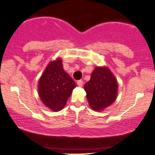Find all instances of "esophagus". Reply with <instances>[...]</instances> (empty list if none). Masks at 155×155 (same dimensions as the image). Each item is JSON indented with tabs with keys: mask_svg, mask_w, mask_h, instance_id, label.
Listing matches in <instances>:
<instances>
[{
	"mask_svg": "<svg viewBox=\"0 0 155 155\" xmlns=\"http://www.w3.org/2000/svg\"><path fill=\"white\" fill-rule=\"evenodd\" d=\"M77 85L79 87H82V85H83V81L82 80H79L77 82Z\"/></svg>",
	"mask_w": 155,
	"mask_h": 155,
	"instance_id": "34e87169",
	"label": "esophagus"
}]
</instances>
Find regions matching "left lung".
Wrapping results in <instances>:
<instances>
[{"mask_svg":"<svg viewBox=\"0 0 155 155\" xmlns=\"http://www.w3.org/2000/svg\"><path fill=\"white\" fill-rule=\"evenodd\" d=\"M84 88L91 108L101 112L116 100L118 82L107 67H97Z\"/></svg>","mask_w":155,"mask_h":155,"instance_id":"8db88e82","label":"left lung"}]
</instances>
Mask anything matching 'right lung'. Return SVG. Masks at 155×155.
Returning <instances> with one entry per match:
<instances>
[{
    "label": "right lung",
    "instance_id": "right-lung-1",
    "mask_svg": "<svg viewBox=\"0 0 155 155\" xmlns=\"http://www.w3.org/2000/svg\"><path fill=\"white\" fill-rule=\"evenodd\" d=\"M76 82L63 69L62 61H51L38 82V93L42 102L51 110L58 112L66 105L76 87Z\"/></svg>",
    "mask_w": 155,
    "mask_h": 155
}]
</instances>
